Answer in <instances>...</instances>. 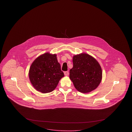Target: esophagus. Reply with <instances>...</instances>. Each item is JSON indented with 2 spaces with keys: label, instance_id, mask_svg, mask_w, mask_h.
Returning a JSON list of instances; mask_svg holds the SVG:
<instances>
[{
  "label": "esophagus",
  "instance_id": "obj_1",
  "mask_svg": "<svg viewBox=\"0 0 132 132\" xmlns=\"http://www.w3.org/2000/svg\"><path fill=\"white\" fill-rule=\"evenodd\" d=\"M64 75L67 76L69 75V72L68 71H65L64 72Z\"/></svg>",
  "mask_w": 132,
  "mask_h": 132
}]
</instances>
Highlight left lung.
Returning a JSON list of instances; mask_svg holds the SVG:
<instances>
[{"label": "left lung", "mask_w": 132, "mask_h": 132, "mask_svg": "<svg viewBox=\"0 0 132 132\" xmlns=\"http://www.w3.org/2000/svg\"><path fill=\"white\" fill-rule=\"evenodd\" d=\"M73 62L70 78L76 89L87 93L96 88L102 78V71L98 62L93 57L85 53L74 56Z\"/></svg>", "instance_id": "8db88e82"}]
</instances>
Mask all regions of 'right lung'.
Instances as JSON below:
<instances>
[{
  "label": "right lung",
  "instance_id": "1",
  "mask_svg": "<svg viewBox=\"0 0 132 132\" xmlns=\"http://www.w3.org/2000/svg\"><path fill=\"white\" fill-rule=\"evenodd\" d=\"M64 76L56 54L45 53L31 64L29 77L32 86L42 93L52 92Z\"/></svg>",
  "mask_w": 132,
  "mask_h": 132
}]
</instances>
